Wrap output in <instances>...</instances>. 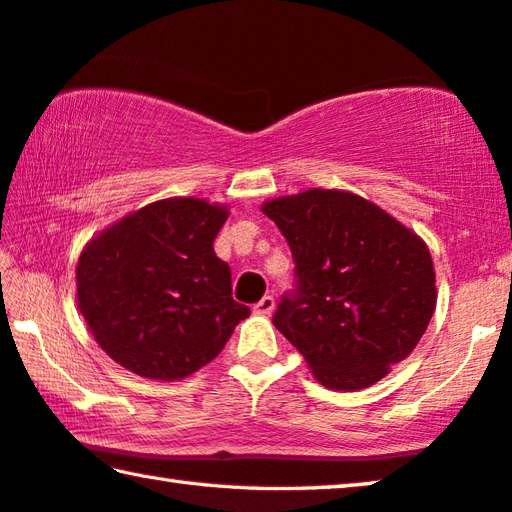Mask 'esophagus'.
<instances>
[{
  "label": "esophagus",
  "mask_w": 512,
  "mask_h": 512,
  "mask_svg": "<svg viewBox=\"0 0 512 512\" xmlns=\"http://www.w3.org/2000/svg\"><path fill=\"white\" fill-rule=\"evenodd\" d=\"M273 309H275V297H273V295H264L262 300H259V302L253 306V311H255L257 315H271Z\"/></svg>",
  "instance_id": "1"
}]
</instances>
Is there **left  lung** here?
Wrapping results in <instances>:
<instances>
[{
  "label": "left lung",
  "instance_id": "8db88e82",
  "mask_svg": "<svg viewBox=\"0 0 512 512\" xmlns=\"http://www.w3.org/2000/svg\"><path fill=\"white\" fill-rule=\"evenodd\" d=\"M288 241L293 291L277 331L324 387L356 392L410 356L436 306L425 241L376 203L342 190H306L262 206Z\"/></svg>",
  "mask_w": 512,
  "mask_h": 512
}]
</instances>
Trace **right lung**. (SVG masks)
Wrapping results in <instances>:
<instances>
[{
	"mask_svg": "<svg viewBox=\"0 0 512 512\" xmlns=\"http://www.w3.org/2000/svg\"><path fill=\"white\" fill-rule=\"evenodd\" d=\"M224 206L154 201L102 230L76 268L78 309L100 349L152 380H179L226 347L250 309L232 300L230 266L212 241Z\"/></svg>",
	"mask_w": 512,
	"mask_h": 512,
	"instance_id": "right-lung-1",
	"label": "right lung"
}]
</instances>
